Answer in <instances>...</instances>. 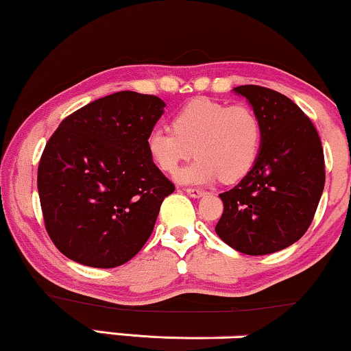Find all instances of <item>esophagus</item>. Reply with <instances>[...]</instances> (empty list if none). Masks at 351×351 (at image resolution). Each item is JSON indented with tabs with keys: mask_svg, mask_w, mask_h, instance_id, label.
<instances>
[{
	"mask_svg": "<svg viewBox=\"0 0 351 351\" xmlns=\"http://www.w3.org/2000/svg\"><path fill=\"white\" fill-rule=\"evenodd\" d=\"M185 192L189 193L192 198H199V197H203L204 193H206V192H204V190H202V189H193V186H186Z\"/></svg>",
	"mask_w": 351,
	"mask_h": 351,
	"instance_id": "esophagus-1",
	"label": "esophagus"
}]
</instances>
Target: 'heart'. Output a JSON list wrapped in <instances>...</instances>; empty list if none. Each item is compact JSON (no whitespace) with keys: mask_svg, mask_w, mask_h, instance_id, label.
I'll use <instances>...</instances> for the list:
<instances>
[{"mask_svg":"<svg viewBox=\"0 0 351 351\" xmlns=\"http://www.w3.org/2000/svg\"><path fill=\"white\" fill-rule=\"evenodd\" d=\"M261 140V122L252 108L197 98L177 111L172 129L149 130L147 152L165 172H174L182 161L197 154L192 165L177 172L184 184L235 182L252 171Z\"/></svg>","mask_w":351,"mask_h":351,"instance_id":"b5f03b06","label":"heart"}]
</instances>
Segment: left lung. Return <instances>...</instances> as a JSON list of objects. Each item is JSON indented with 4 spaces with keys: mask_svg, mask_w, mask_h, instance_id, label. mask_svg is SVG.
<instances>
[{
    "mask_svg": "<svg viewBox=\"0 0 351 351\" xmlns=\"http://www.w3.org/2000/svg\"><path fill=\"white\" fill-rule=\"evenodd\" d=\"M263 129L252 171L229 192L216 234L237 252L269 254L302 239L324 190V152L316 127L285 95L259 85H240Z\"/></svg>",
    "mask_w": 351,
    "mask_h": 351,
    "instance_id": "8db88e82",
    "label": "left lung"
}]
</instances>
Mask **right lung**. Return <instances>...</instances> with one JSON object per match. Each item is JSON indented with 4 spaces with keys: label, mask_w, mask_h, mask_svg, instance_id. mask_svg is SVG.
I'll return each mask as SVG.
<instances>
[{
    "label": "right lung",
    "mask_w": 351,
    "mask_h": 351,
    "mask_svg": "<svg viewBox=\"0 0 351 351\" xmlns=\"http://www.w3.org/2000/svg\"><path fill=\"white\" fill-rule=\"evenodd\" d=\"M166 103L117 92L77 109L48 140L38 165L40 204L49 239L64 256L116 267L152 235L162 199L176 190L147 152Z\"/></svg>",
    "instance_id": "right-lung-1"
}]
</instances>
